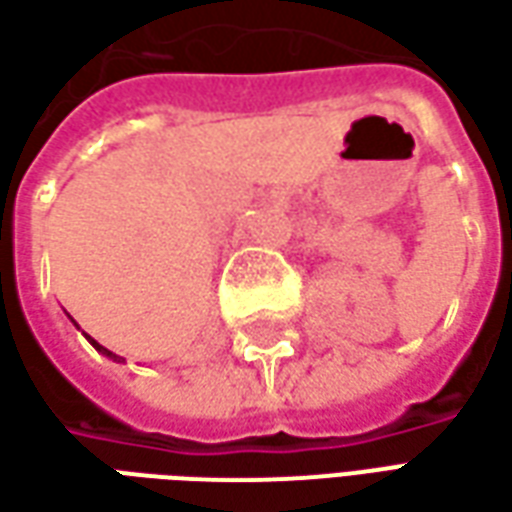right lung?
Instances as JSON below:
<instances>
[{
    "mask_svg": "<svg viewBox=\"0 0 512 512\" xmlns=\"http://www.w3.org/2000/svg\"><path fill=\"white\" fill-rule=\"evenodd\" d=\"M84 337H87V340H90V345H93V348H95V351H98V354L109 356V359H112V362H120V356L112 354V351H109V348H104V345H101V343H95V340H93V337H90V334H84Z\"/></svg>",
    "mask_w": 512,
    "mask_h": 512,
    "instance_id": "1",
    "label": "right lung"
}]
</instances>
